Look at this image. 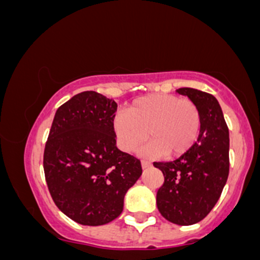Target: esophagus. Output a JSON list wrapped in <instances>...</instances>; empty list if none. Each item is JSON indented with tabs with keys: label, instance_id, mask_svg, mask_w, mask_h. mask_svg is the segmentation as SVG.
Listing matches in <instances>:
<instances>
[{
	"label": "esophagus",
	"instance_id": "1",
	"mask_svg": "<svg viewBox=\"0 0 260 260\" xmlns=\"http://www.w3.org/2000/svg\"><path fill=\"white\" fill-rule=\"evenodd\" d=\"M150 168V162L147 160H142V169H148Z\"/></svg>",
	"mask_w": 260,
	"mask_h": 260
}]
</instances>
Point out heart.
Returning <instances> with one entry per match:
<instances>
[{
  "label": "heart",
  "instance_id": "1",
  "mask_svg": "<svg viewBox=\"0 0 260 260\" xmlns=\"http://www.w3.org/2000/svg\"><path fill=\"white\" fill-rule=\"evenodd\" d=\"M202 117L192 100L170 94H154L134 100L127 111L121 110L112 118L117 144L131 153L147 137L151 139L144 151L176 157L184 154L198 139Z\"/></svg>",
  "mask_w": 260,
  "mask_h": 260
}]
</instances>
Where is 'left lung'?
<instances>
[{
    "label": "left lung",
    "instance_id": "left-lung-1",
    "mask_svg": "<svg viewBox=\"0 0 260 260\" xmlns=\"http://www.w3.org/2000/svg\"><path fill=\"white\" fill-rule=\"evenodd\" d=\"M198 107L202 127L189 150L169 162H154L164 184L156 193L160 214L176 225L199 222L219 201L229 176V128L215 96L192 88H180Z\"/></svg>",
    "mask_w": 260,
    "mask_h": 260
}]
</instances>
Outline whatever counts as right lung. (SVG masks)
I'll return each mask as SVG.
<instances>
[{
	"mask_svg": "<svg viewBox=\"0 0 260 260\" xmlns=\"http://www.w3.org/2000/svg\"><path fill=\"white\" fill-rule=\"evenodd\" d=\"M117 104L95 91L74 95L57 109L44 151L45 180L64 215L99 226L123 210L127 190L142 175L140 161L116 147Z\"/></svg>",
	"mask_w": 260,
	"mask_h": 260,
	"instance_id": "1",
	"label": "right lung"
}]
</instances>
